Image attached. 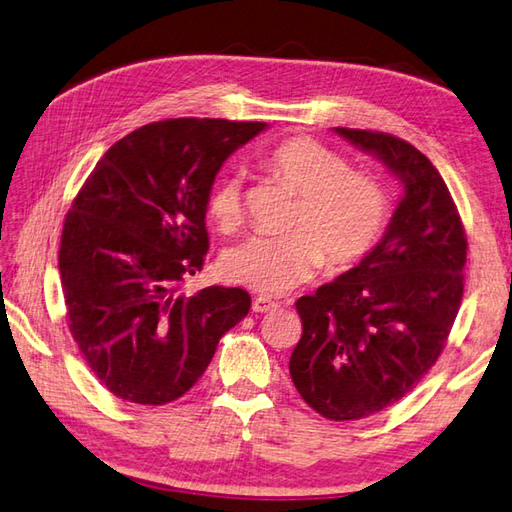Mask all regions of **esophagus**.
I'll return each mask as SVG.
<instances>
[{"label": "esophagus", "instance_id": "esophagus-1", "mask_svg": "<svg viewBox=\"0 0 512 512\" xmlns=\"http://www.w3.org/2000/svg\"><path fill=\"white\" fill-rule=\"evenodd\" d=\"M275 308H277V302H273V299L266 295H259L253 299V313H270V310Z\"/></svg>", "mask_w": 512, "mask_h": 512}]
</instances>
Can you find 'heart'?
<instances>
[{
	"mask_svg": "<svg viewBox=\"0 0 512 512\" xmlns=\"http://www.w3.org/2000/svg\"><path fill=\"white\" fill-rule=\"evenodd\" d=\"M264 166L295 190L299 206L286 237H248L222 257L224 275L264 295H282L308 282L324 264L348 266L364 257L388 219L382 184L364 173H350L344 157L310 139H288L270 150ZM244 179L228 173L219 179L208 210L230 233L242 224Z\"/></svg>",
	"mask_w": 512,
	"mask_h": 512,
	"instance_id": "b5f03b06",
	"label": "heart"
}]
</instances>
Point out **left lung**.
I'll use <instances>...</instances> for the list:
<instances>
[{
    "label": "left lung",
    "mask_w": 512,
    "mask_h": 512,
    "mask_svg": "<svg viewBox=\"0 0 512 512\" xmlns=\"http://www.w3.org/2000/svg\"><path fill=\"white\" fill-rule=\"evenodd\" d=\"M404 186L379 244L315 295L297 299L304 333L290 377L333 422L362 419L410 393L442 355L464 295L466 235L442 175L386 133L335 128Z\"/></svg>",
    "instance_id": "1"
}]
</instances>
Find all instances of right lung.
I'll list each match as a JSON object with an SVG mask.
<instances>
[{"instance_id": "1", "label": "right lung", "mask_w": 512, "mask_h": 512, "mask_svg": "<svg viewBox=\"0 0 512 512\" xmlns=\"http://www.w3.org/2000/svg\"><path fill=\"white\" fill-rule=\"evenodd\" d=\"M264 128L195 117L142 126L106 150L77 193L59 248L68 326L119 399L175 402L248 315L242 288L186 297L177 286L204 264L219 168Z\"/></svg>"}]
</instances>
